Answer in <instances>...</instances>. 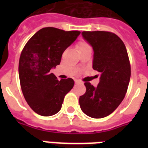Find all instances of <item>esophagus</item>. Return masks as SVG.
<instances>
[{"label": "esophagus", "instance_id": "34e87169", "mask_svg": "<svg viewBox=\"0 0 148 148\" xmlns=\"http://www.w3.org/2000/svg\"><path fill=\"white\" fill-rule=\"evenodd\" d=\"M75 84H82L80 81H78V80H75Z\"/></svg>", "mask_w": 148, "mask_h": 148}]
</instances>
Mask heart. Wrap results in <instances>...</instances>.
Returning <instances> with one entry per match:
<instances>
[{
    "label": "heart",
    "mask_w": 148,
    "mask_h": 148,
    "mask_svg": "<svg viewBox=\"0 0 148 148\" xmlns=\"http://www.w3.org/2000/svg\"><path fill=\"white\" fill-rule=\"evenodd\" d=\"M87 46H88V45L87 44V43H85V42L79 43L78 45H77V49H78V48H82V47H87Z\"/></svg>",
    "instance_id": "b5f03b06"
}]
</instances>
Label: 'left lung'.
<instances>
[{"label":"left lung","instance_id":"left-lung-1","mask_svg":"<svg viewBox=\"0 0 148 148\" xmlns=\"http://www.w3.org/2000/svg\"><path fill=\"white\" fill-rule=\"evenodd\" d=\"M82 37L94 51L93 69L101 73L95 88L86 82L85 94L80 97L81 110L93 118L114 112L124 98L131 65L125 45L115 34L108 31H83Z\"/></svg>","mask_w":148,"mask_h":148}]
</instances>
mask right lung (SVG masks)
<instances>
[{
    "mask_svg": "<svg viewBox=\"0 0 148 148\" xmlns=\"http://www.w3.org/2000/svg\"><path fill=\"white\" fill-rule=\"evenodd\" d=\"M81 32L44 27L34 34L22 51L19 60V78L28 105L38 114L48 117L60 110L64 96L74 87L72 78L61 79L51 73L59 65L64 51Z\"/></svg>",
    "mask_w": 148,
    "mask_h": 148,
    "instance_id": "right-lung-1",
    "label": "right lung"
}]
</instances>
